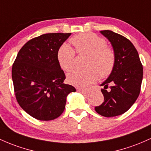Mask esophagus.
Returning a JSON list of instances; mask_svg holds the SVG:
<instances>
[{
  "label": "esophagus",
  "mask_w": 151,
  "mask_h": 151,
  "mask_svg": "<svg viewBox=\"0 0 151 151\" xmlns=\"http://www.w3.org/2000/svg\"><path fill=\"white\" fill-rule=\"evenodd\" d=\"M77 91L78 92H80V93L83 94H87L88 93V90H87V89H77Z\"/></svg>",
  "instance_id": "1"
}]
</instances>
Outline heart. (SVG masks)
I'll return each instance as SVG.
<instances>
[{"mask_svg": "<svg viewBox=\"0 0 151 151\" xmlns=\"http://www.w3.org/2000/svg\"><path fill=\"white\" fill-rule=\"evenodd\" d=\"M79 54H86L85 69H77L68 74L67 82L72 85L85 88L93 84L97 77L105 78L113 70L115 64L114 51L107 46L106 41L94 34H81L71 39ZM59 66L65 72H69L74 67L75 51L67 44L59 48L57 53Z\"/></svg>", "mask_w": 151, "mask_h": 151, "instance_id": "1", "label": "heart"}]
</instances>
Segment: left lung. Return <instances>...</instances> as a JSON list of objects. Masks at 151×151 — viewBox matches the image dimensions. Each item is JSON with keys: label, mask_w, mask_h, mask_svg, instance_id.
I'll use <instances>...</instances> for the list:
<instances>
[{"label": "left lung", "mask_w": 151, "mask_h": 151, "mask_svg": "<svg viewBox=\"0 0 151 151\" xmlns=\"http://www.w3.org/2000/svg\"><path fill=\"white\" fill-rule=\"evenodd\" d=\"M100 33L111 43L115 64L108 78L100 84L104 86L101 89L103 103L94 110L104 117H115L127 112L138 97L143 80V65L130 40L109 30Z\"/></svg>", "instance_id": "1"}]
</instances>
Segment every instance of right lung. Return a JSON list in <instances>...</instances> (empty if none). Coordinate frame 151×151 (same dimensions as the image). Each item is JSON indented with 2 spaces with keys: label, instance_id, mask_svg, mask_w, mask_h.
Masks as SVG:
<instances>
[{
  "label": "right lung",
  "instance_id": "add662e5",
  "mask_svg": "<svg viewBox=\"0 0 151 151\" xmlns=\"http://www.w3.org/2000/svg\"><path fill=\"white\" fill-rule=\"evenodd\" d=\"M71 33H51L31 39L18 53L12 67L16 100L29 115L52 120L62 114L67 95L76 92L66 79L57 53Z\"/></svg>",
  "mask_w": 151,
  "mask_h": 151
}]
</instances>
